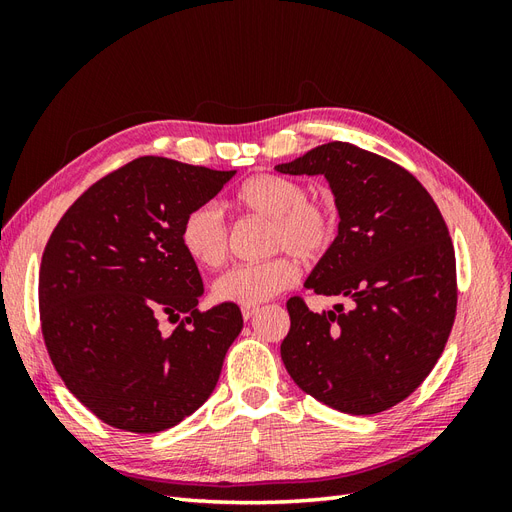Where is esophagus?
<instances>
[{"mask_svg": "<svg viewBox=\"0 0 512 512\" xmlns=\"http://www.w3.org/2000/svg\"><path fill=\"white\" fill-rule=\"evenodd\" d=\"M258 312V305H252V307H241V314L245 320H250L254 314Z\"/></svg>", "mask_w": 512, "mask_h": 512, "instance_id": "obj_1", "label": "esophagus"}]
</instances>
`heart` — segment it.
I'll list each match as a JSON object with an SVG mask.
<instances>
[{
  "label": "heart",
  "mask_w": 512,
  "mask_h": 512,
  "mask_svg": "<svg viewBox=\"0 0 512 512\" xmlns=\"http://www.w3.org/2000/svg\"><path fill=\"white\" fill-rule=\"evenodd\" d=\"M235 205L269 220V252H288L305 262L322 258L337 235V215L327 203L309 200L299 181L277 175L247 179L235 194ZM181 243L200 267H220L228 252V230L220 209L205 203L185 215ZM299 269L288 256L258 265L228 269L213 284L215 299L243 307L260 305L297 284Z\"/></svg>",
  "instance_id": "1"
}]
</instances>
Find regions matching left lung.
Listing matches in <instances>:
<instances>
[{
  "label": "left lung",
  "instance_id": "left-lung-1",
  "mask_svg": "<svg viewBox=\"0 0 512 512\" xmlns=\"http://www.w3.org/2000/svg\"><path fill=\"white\" fill-rule=\"evenodd\" d=\"M275 170L327 179L337 237L303 286L352 301L348 312L337 303L320 314L299 297L286 303L288 374L333 410H389L429 376L455 322V250L442 215L406 168L348 143Z\"/></svg>",
  "mask_w": 512,
  "mask_h": 512
}]
</instances>
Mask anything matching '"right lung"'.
<instances>
[{
  "mask_svg": "<svg viewBox=\"0 0 512 512\" xmlns=\"http://www.w3.org/2000/svg\"><path fill=\"white\" fill-rule=\"evenodd\" d=\"M235 173L138 158L91 185L55 226L38 282L44 344L100 421L158 433L218 384L243 316L235 303L198 312L205 288L181 226ZM164 315L180 322L170 336L159 331Z\"/></svg>",
  "mask_w": 512,
  "mask_h": 512,
  "instance_id": "1",
  "label": "right lung"
}]
</instances>
